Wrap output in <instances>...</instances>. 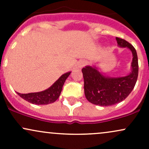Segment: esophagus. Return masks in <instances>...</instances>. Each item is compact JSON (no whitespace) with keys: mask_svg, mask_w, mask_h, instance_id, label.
Listing matches in <instances>:
<instances>
[{"mask_svg":"<svg viewBox=\"0 0 149 149\" xmlns=\"http://www.w3.org/2000/svg\"><path fill=\"white\" fill-rule=\"evenodd\" d=\"M87 64V61L85 60H80L78 64V67L79 69H82L83 67H84L85 65Z\"/></svg>","mask_w":149,"mask_h":149,"instance_id":"34e87169","label":"esophagus"}]
</instances>
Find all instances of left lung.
Segmentation results:
<instances>
[{
  "label": "left lung",
  "instance_id": "1",
  "mask_svg": "<svg viewBox=\"0 0 149 149\" xmlns=\"http://www.w3.org/2000/svg\"><path fill=\"white\" fill-rule=\"evenodd\" d=\"M116 39L119 47H127L132 53V71L126 76L111 78L104 76L95 66L83 68L85 95L95 105L108 107L121 102L132 91L137 80L139 65L136 49L124 39L118 37Z\"/></svg>",
  "mask_w": 149,
  "mask_h": 149
}]
</instances>
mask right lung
Masks as SVG:
<instances>
[{
    "mask_svg": "<svg viewBox=\"0 0 149 149\" xmlns=\"http://www.w3.org/2000/svg\"><path fill=\"white\" fill-rule=\"evenodd\" d=\"M70 73L71 72H67L63 74L52 86L44 91L28 94H21L19 92L17 93L22 99L33 104L41 105L53 103L59 98L65 80L69 76Z\"/></svg>",
    "mask_w": 149,
    "mask_h": 149,
    "instance_id": "1",
    "label": "right lung"
}]
</instances>
